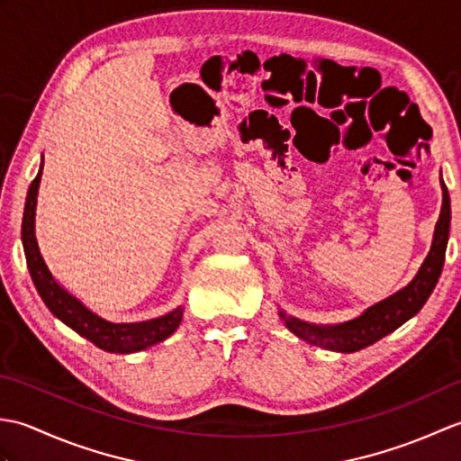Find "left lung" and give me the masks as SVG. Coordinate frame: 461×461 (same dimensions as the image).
<instances>
[{"label": "left lung", "instance_id": "8db88e82", "mask_svg": "<svg viewBox=\"0 0 461 461\" xmlns=\"http://www.w3.org/2000/svg\"><path fill=\"white\" fill-rule=\"evenodd\" d=\"M442 192V212H439V220L436 223L432 248H429L428 258L416 273V277L404 289H400L394 295L368 307L360 317L348 322H340V325H311V322L287 317L285 312L279 311V317L285 321V327L291 332H295L299 339L307 340L309 345L339 352H355L375 345L376 340L386 337L388 332L396 330L400 325H404L410 317H414L424 307L428 297L432 295L436 283L439 276H442L446 246L449 238V220H452L449 194L444 180Z\"/></svg>", "mask_w": 461, "mask_h": 461}]
</instances>
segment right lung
I'll return each instance as SVG.
<instances>
[{
    "label": "right lung",
    "instance_id": "1",
    "mask_svg": "<svg viewBox=\"0 0 461 461\" xmlns=\"http://www.w3.org/2000/svg\"><path fill=\"white\" fill-rule=\"evenodd\" d=\"M43 174V162L39 166V172L35 180L29 185L25 210H23V223H22V241L23 251L27 259L29 276L33 279V285L39 295H41L47 309L53 315L63 321L67 327H71L81 337L91 340L95 347H99L106 352H121V355H129L142 348H149L156 342L168 339L172 332L178 329L182 321L184 309L178 307L172 312L158 319L142 321V322H111L103 317L95 315L93 311L86 309L79 299H75L71 293H67L51 271L47 269L45 261L39 251L37 240H35V205H37V190L39 182H41Z\"/></svg>",
    "mask_w": 461,
    "mask_h": 461
}]
</instances>
